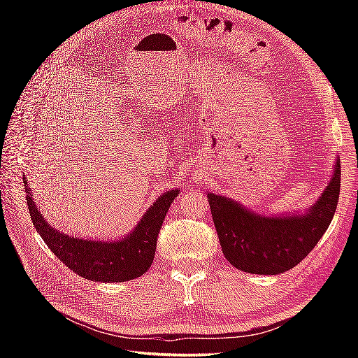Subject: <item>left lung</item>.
<instances>
[{
	"instance_id": "8db88e82",
	"label": "left lung",
	"mask_w": 358,
	"mask_h": 358,
	"mask_svg": "<svg viewBox=\"0 0 358 358\" xmlns=\"http://www.w3.org/2000/svg\"><path fill=\"white\" fill-rule=\"evenodd\" d=\"M340 159L320 199L303 215L262 217L222 195L208 194L212 218L227 262L240 271L277 275L292 269L315 248L336 214Z\"/></svg>"
}]
</instances>
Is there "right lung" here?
I'll return each instance as SVG.
<instances>
[{
	"instance_id": "1",
	"label": "right lung",
	"mask_w": 358,
	"mask_h": 358,
	"mask_svg": "<svg viewBox=\"0 0 358 358\" xmlns=\"http://www.w3.org/2000/svg\"><path fill=\"white\" fill-rule=\"evenodd\" d=\"M30 218L45 245L67 268L83 278L103 283H120L143 275L155 257L158 232L178 189L167 191L146 210L135 231L120 241H90L71 238L58 232L38 212L26 183Z\"/></svg>"
}]
</instances>
